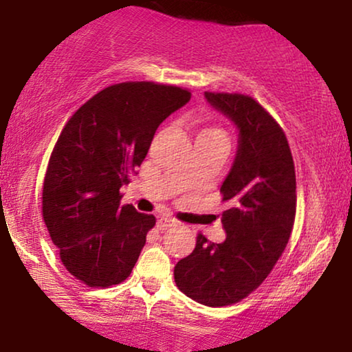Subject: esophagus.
Segmentation results:
<instances>
[{"mask_svg": "<svg viewBox=\"0 0 352 352\" xmlns=\"http://www.w3.org/2000/svg\"><path fill=\"white\" fill-rule=\"evenodd\" d=\"M176 224H177V221L171 219V218H165V216H163V218H160V219L157 221V228L160 229V230H166V229H170V228H175Z\"/></svg>", "mask_w": 352, "mask_h": 352, "instance_id": "1", "label": "esophagus"}]
</instances>
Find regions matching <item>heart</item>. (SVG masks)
Here are the masks:
<instances>
[{"label":"heart","mask_w":352,"mask_h":352,"mask_svg":"<svg viewBox=\"0 0 352 352\" xmlns=\"http://www.w3.org/2000/svg\"><path fill=\"white\" fill-rule=\"evenodd\" d=\"M199 136H219V138H224V133L221 131L219 128H205V129H201Z\"/></svg>","instance_id":"heart-1"}]
</instances>
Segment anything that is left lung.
<instances>
[{
    "label": "left lung",
    "instance_id": "1",
    "mask_svg": "<svg viewBox=\"0 0 352 352\" xmlns=\"http://www.w3.org/2000/svg\"><path fill=\"white\" fill-rule=\"evenodd\" d=\"M208 102L239 128V151L221 186L223 243L197 234L195 248L175 266L179 290L200 305L221 307L242 301L276 266L296 214L295 163L277 120L252 96L210 93Z\"/></svg>",
    "mask_w": 352,
    "mask_h": 352
}]
</instances>
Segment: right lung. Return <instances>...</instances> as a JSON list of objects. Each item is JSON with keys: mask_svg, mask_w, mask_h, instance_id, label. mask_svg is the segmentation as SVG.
Segmentation results:
<instances>
[{"mask_svg": "<svg viewBox=\"0 0 352 352\" xmlns=\"http://www.w3.org/2000/svg\"><path fill=\"white\" fill-rule=\"evenodd\" d=\"M190 91L153 81L107 86L69 118L43 182V219L60 261L93 288L126 280L155 216L120 205L153 134Z\"/></svg>", "mask_w": 352, "mask_h": 352, "instance_id": "obj_1", "label": "right lung"}]
</instances>
